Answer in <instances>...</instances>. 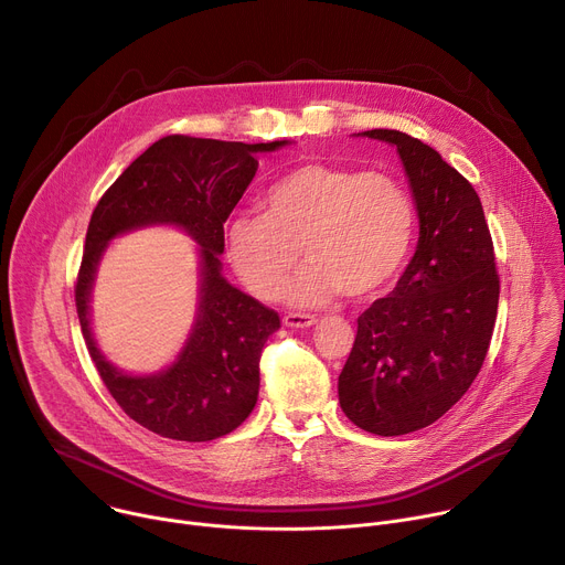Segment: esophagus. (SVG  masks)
<instances>
[{"instance_id":"1","label":"esophagus","mask_w":565,"mask_h":565,"mask_svg":"<svg viewBox=\"0 0 565 565\" xmlns=\"http://www.w3.org/2000/svg\"><path fill=\"white\" fill-rule=\"evenodd\" d=\"M315 315H306V312H288L284 317V324L290 329H308L315 324Z\"/></svg>"}]
</instances>
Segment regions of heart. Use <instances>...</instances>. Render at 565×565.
Segmentation results:
<instances>
[{
    "mask_svg": "<svg viewBox=\"0 0 565 565\" xmlns=\"http://www.w3.org/2000/svg\"><path fill=\"white\" fill-rule=\"evenodd\" d=\"M264 214L227 223L230 262L259 299H275L303 255L310 264L290 284L295 306H321L347 290L369 297L405 266L416 207L384 172L306 163L277 179L262 199Z\"/></svg>",
    "mask_w": 565,
    "mask_h": 565,
    "instance_id": "obj_1",
    "label": "heart"
}]
</instances>
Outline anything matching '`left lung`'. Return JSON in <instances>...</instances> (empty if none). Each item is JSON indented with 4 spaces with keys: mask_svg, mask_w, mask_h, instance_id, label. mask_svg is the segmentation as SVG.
Segmentation results:
<instances>
[{
    "mask_svg": "<svg viewBox=\"0 0 565 565\" xmlns=\"http://www.w3.org/2000/svg\"><path fill=\"white\" fill-rule=\"evenodd\" d=\"M362 136L397 149L420 236L393 292L358 317L338 391L353 425L402 436L436 423L471 386L490 349L501 286L492 234L471 183L409 134L371 129Z\"/></svg>",
    "mask_w": 565,
    "mask_h": 565,
    "instance_id": "8db88e82",
    "label": "left lung"
}]
</instances>
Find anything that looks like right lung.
I'll return each instance as SVG.
<instances>
[{"instance_id":"obj_1","label":"right lung","mask_w":565,"mask_h":565,"mask_svg":"<svg viewBox=\"0 0 565 565\" xmlns=\"http://www.w3.org/2000/svg\"><path fill=\"white\" fill-rule=\"evenodd\" d=\"M288 140L225 142L166 136L142 151L98 201L75 281V308L89 355L120 405L145 429L188 443L234 431L259 395V360L279 315L221 275L223 223L257 174L259 151ZM183 226L202 246V301L195 329L178 359L153 376H127L99 353L88 327V299L108 241L145 224Z\"/></svg>"}]
</instances>
